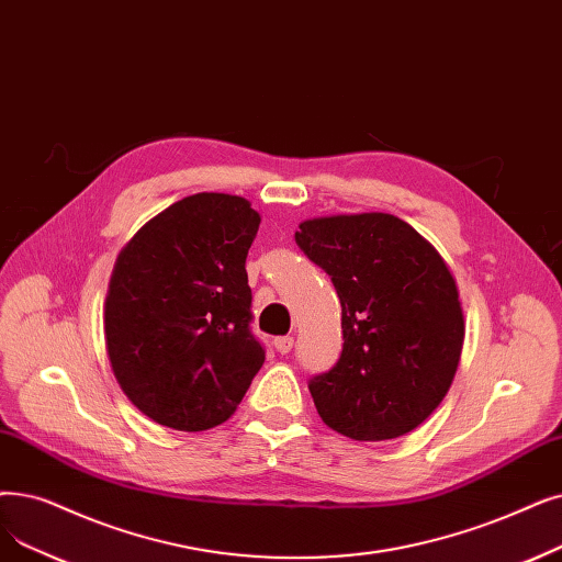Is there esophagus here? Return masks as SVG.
<instances>
[{
    "instance_id": "34e87169",
    "label": "esophagus",
    "mask_w": 562,
    "mask_h": 562,
    "mask_svg": "<svg viewBox=\"0 0 562 562\" xmlns=\"http://www.w3.org/2000/svg\"><path fill=\"white\" fill-rule=\"evenodd\" d=\"M276 349H278V353H289L291 349H294V337H289V335H282V337H276Z\"/></svg>"
}]
</instances>
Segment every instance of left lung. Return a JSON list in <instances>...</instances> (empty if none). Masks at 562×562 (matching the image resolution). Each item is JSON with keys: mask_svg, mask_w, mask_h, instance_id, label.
Listing matches in <instances>:
<instances>
[{"mask_svg": "<svg viewBox=\"0 0 562 562\" xmlns=\"http://www.w3.org/2000/svg\"><path fill=\"white\" fill-rule=\"evenodd\" d=\"M296 243L330 276L341 353L307 387L322 420L353 441H387L423 425L452 385L463 312L443 257L390 213L314 217Z\"/></svg>", "mask_w": 562, "mask_h": 562, "instance_id": "obj_1", "label": "left lung"}]
</instances>
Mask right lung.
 <instances>
[{
  "instance_id": "add662e5",
  "label": "right lung",
  "mask_w": 562,
  "mask_h": 562,
  "mask_svg": "<svg viewBox=\"0 0 562 562\" xmlns=\"http://www.w3.org/2000/svg\"><path fill=\"white\" fill-rule=\"evenodd\" d=\"M259 223L248 200L198 192L119 252L105 299L108 356L121 390L154 423L223 425L261 370L246 273Z\"/></svg>"
}]
</instances>
